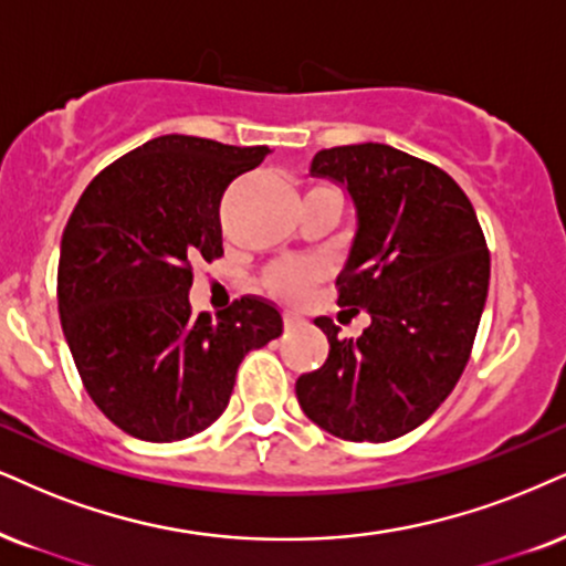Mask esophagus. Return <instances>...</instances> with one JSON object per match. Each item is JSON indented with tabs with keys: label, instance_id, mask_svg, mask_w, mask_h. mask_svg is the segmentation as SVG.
<instances>
[{
	"label": "esophagus",
	"instance_id": "obj_1",
	"mask_svg": "<svg viewBox=\"0 0 566 566\" xmlns=\"http://www.w3.org/2000/svg\"><path fill=\"white\" fill-rule=\"evenodd\" d=\"M283 325L289 327V331H294V327L306 325V319H304V315H298V312L285 310V312H283Z\"/></svg>",
	"mask_w": 566,
	"mask_h": 566
}]
</instances>
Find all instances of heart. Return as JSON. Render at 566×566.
Listing matches in <instances>:
<instances>
[{"instance_id": "heart-1", "label": "heart", "mask_w": 566, "mask_h": 566, "mask_svg": "<svg viewBox=\"0 0 566 566\" xmlns=\"http://www.w3.org/2000/svg\"><path fill=\"white\" fill-rule=\"evenodd\" d=\"M315 281H317V270L304 262H281L268 272V277H264V283H268L272 294L283 298L306 296V291L312 289V283Z\"/></svg>"}]
</instances>
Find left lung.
Wrapping results in <instances>:
<instances>
[{
    "mask_svg": "<svg viewBox=\"0 0 566 566\" xmlns=\"http://www.w3.org/2000/svg\"><path fill=\"white\" fill-rule=\"evenodd\" d=\"M312 176L344 188L357 212L338 272V306L367 310L365 333L338 338L296 380L304 415L344 441H394L420 428L464 373L483 317L491 254L478 214L441 167L388 144L317 151Z\"/></svg>",
    "mask_w": 566,
    "mask_h": 566,
    "instance_id": "obj_1",
    "label": "left lung"
}]
</instances>
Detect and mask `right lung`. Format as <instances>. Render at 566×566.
I'll list each match as a JSON object with an SVG mask.
<instances>
[{"instance_id": "add662e5", "label": "right lung", "mask_w": 566, "mask_h": 566, "mask_svg": "<svg viewBox=\"0 0 566 566\" xmlns=\"http://www.w3.org/2000/svg\"><path fill=\"white\" fill-rule=\"evenodd\" d=\"M268 146L159 136L91 180L60 247L62 333L107 420L151 443L184 441L226 411L239 365L283 333L268 298L193 315L191 262L222 256L220 199Z\"/></svg>"}]
</instances>
